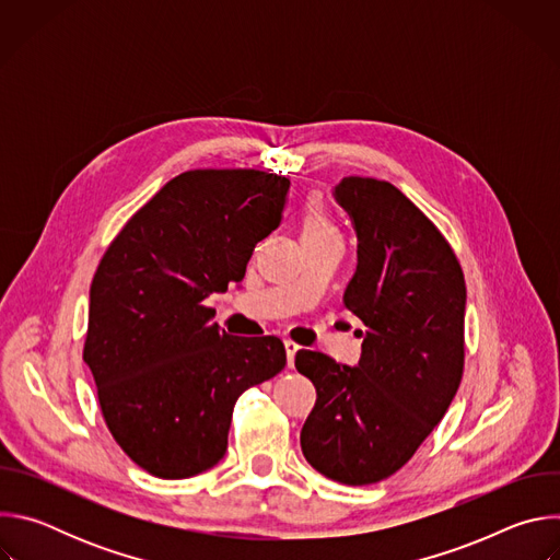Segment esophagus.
I'll return each instance as SVG.
<instances>
[{"label":"esophagus","mask_w":560,"mask_h":560,"mask_svg":"<svg viewBox=\"0 0 560 560\" xmlns=\"http://www.w3.org/2000/svg\"><path fill=\"white\" fill-rule=\"evenodd\" d=\"M285 343V354H288V365L292 368V363H294V354L301 350V346L299 343H294V341H290V339H285L283 341Z\"/></svg>","instance_id":"1"}]
</instances>
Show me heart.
Segmentation results:
<instances>
[{"mask_svg": "<svg viewBox=\"0 0 560 560\" xmlns=\"http://www.w3.org/2000/svg\"><path fill=\"white\" fill-rule=\"evenodd\" d=\"M335 223L326 210V203L318 197H310L303 206V221H301V234H324L335 232Z\"/></svg>", "mask_w": 560, "mask_h": 560, "instance_id": "b5f03b06", "label": "heart"}]
</instances>
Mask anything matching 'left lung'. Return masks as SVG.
I'll return each instance as SVG.
<instances>
[{
	"label": "left lung",
	"mask_w": 560,
	"mask_h": 560,
	"mask_svg": "<svg viewBox=\"0 0 560 560\" xmlns=\"http://www.w3.org/2000/svg\"><path fill=\"white\" fill-rule=\"evenodd\" d=\"M335 199L359 242L343 303L365 332L354 368L296 352L316 387L301 450L332 481L370 486L401 469L445 417L463 376L467 294L445 236L401 190L346 177Z\"/></svg>",
	"instance_id": "obj_1"
}]
</instances>
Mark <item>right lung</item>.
Instances as JSON below:
<instances>
[{"label": "right lung", "mask_w": 560, "mask_h": 560, "mask_svg": "<svg viewBox=\"0 0 560 560\" xmlns=\"http://www.w3.org/2000/svg\"><path fill=\"white\" fill-rule=\"evenodd\" d=\"M288 188L264 171L182 173L97 266L84 361L113 439L152 476L217 465L236 398L285 368L281 339L230 337L203 301L242 283L255 246L281 223Z\"/></svg>", "instance_id": "add662e5"}]
</instances>
